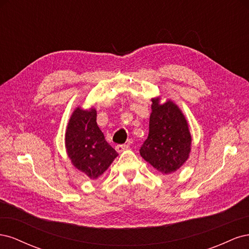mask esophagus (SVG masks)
<instances>
[{"mask_svg":"<svg viewBox=\"0 0 249 249\" xmlns=\"http://www.w3.org/2000/svg\"><path fill=\"white\" fill-rule=\"evenodd\" d=\"M127 147H129V145L127 144H118L115 146V149L117 153H123L125 149H127Z\"/></svg>","mask_w":249,"mask_h":249,"instance_id":"obj_1","label":"esophagus"}]
</instances>
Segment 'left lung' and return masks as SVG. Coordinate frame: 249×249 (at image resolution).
Wrapping results in <instances>:
<instances>
[{"instance_id": "1", "label": "left lung", "mask_w": 249, "mask_h": 249, "mask_svg": "<svg viewBox=\"0 0 249 249\" xmlns=\"http://www.w3.org/2000/svg\"><path fill=\"white\" fill-rule=\"evenodd\" d=\"M161 96L152 99L148 137L140 155L163 175L177 171L189 159L192 137L187 119L177 104Z\"/></svg>"}]
</instances>
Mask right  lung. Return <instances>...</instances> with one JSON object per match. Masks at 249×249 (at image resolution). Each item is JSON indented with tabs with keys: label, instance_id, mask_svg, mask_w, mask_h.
Segmentation results:
<instances>
[{
	"label": "right lung",
	"instance_id": "1",
	"mask_svg": "<svg viewBox=\"0 0 249 249\" xmlns=\"http://www.w3.org/2000/svg\"><path fill=\"white\" fill-rule=\"evenodd\" d=\"M65 148L71 164L90 179L99 178L118 156L96 124V110L77 107L65 132Z\"/></svg>",
	"mask_w": 249,
	"mask_h": 249
}]
</instances>
